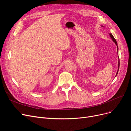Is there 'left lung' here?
I'll return each instance as SVG.
<instances>
[{
	"instance_id": "obj_1",
	"label": "left lung",
	"mask_w": 131,
	"mask_h": 131,
	"mask_svg": "<svg viewBox=\"0 0 131 131\" xmlns=\"http://www.w3.org/2000/svg\"><path fill=\"white\" fill-rule=\"evenodd\" d=\"M109 35H110V36H111V38L112 39V40H113V41H114V42L115 43V44L116 45V46H117V52H118V46H117V41H116V39L114 38V37H113V34H112V33H109ZM118 71H117V73H116V76L117 75V74H118V71H119V57H118Z\"/></svg>"
}]
</instances>
